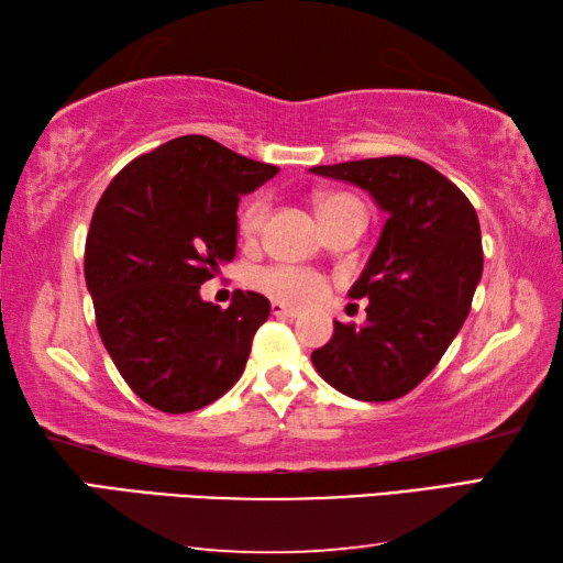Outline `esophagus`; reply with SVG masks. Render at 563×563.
<instances>
[{
    "mask_svg": "<svg viewBox=\"0 0 563 563\" xmlns=\"http://www.w3.org/2000/svg\"><path fill=\"white\" fill-rule=\"evenodd\" d=\"M271 312H273L275 318H298V316H300L298 310L290 308V305L280 302V300H273V302H271Z\"/></svg>",
    "mask_w": 563,
    "mask_h": 563,
    "instance_id": "esophagus-1",
    "label": "esophagus"
}]
</instances>
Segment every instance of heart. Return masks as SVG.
Wrapping results in <instances>:
<instances>
[{"instance_id":"b5f03b06","label":"heart","mask_w":563,"mask_h":563,"mask_svg":"<svg viewBox=\"0 0 563 563\" xmlns=\"http://www.w3.org/2000/svg\"><path fill=\"white\" fill-rule=\"evenodd\" d=\"M340 201H352V198L328 196L322 198L320 208L335 206ZM263 218H265V201L263 198H255L253 203L245 206V211L241 216V233L247 238L258 233L263 225ZM247 280H251L255 290H261L275 300L290 302V305H310L325 295V280H322V275L305 268H292V265H265V268H255Z\"/></svg>"}]
</instances>
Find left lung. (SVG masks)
Returning a JSON list of instances; mask_svg holds the SVG:
<instances>
[{
  "label": "left lung",
  "instance_id": "1",
  "mask_svg": "<svg viewBox=\"0 0 563 563\" xmlns=\"http://www.w3.org/2000/svg\"><path fill=\"white\" fill-rule=\"evenodd\" d=\"M310 174L373 196L385 225L350 298H367L365 325H342L312 365L338 393L387 402L432 373L470 316L482 280L479 218L460 188L407 156L316 166Z\"/></svg>",
  "mask_w": 563,
  "mask_h": 563
}]
</instances>
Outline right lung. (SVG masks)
Returning a JSON list of instances; mask_svg holds the SVG:
<instances>
[{
  "label": "right lung",
  "mask_w": 563,
  "mask_h": 563,
  "mask_svg": "<svg viewBox=\"0 0 563 563\" xmlns=\"http://www.w3.org/2000/svg\"><path fill=\"white\" fill-rule=\"evenodd\" d=\"M280 168L206 136H178L121 168L91 216L84 278L103 347L161 412H194L231 389L271 316L261 292L225 310L201 285L235 258L238 201Z\"/></svg>",
  "instance_id": "right-lung-1"
}]
</instances>
